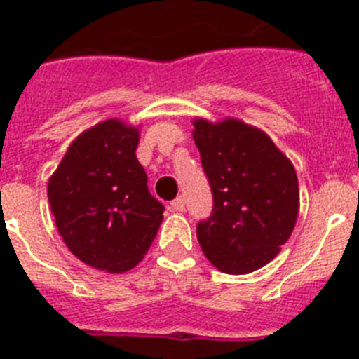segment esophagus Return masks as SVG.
Returning a JSON list of instances; mask_svg holds the SVG:
<instances>
[{
	"label": "esophagus",
	"mask_w": 359,
	"mask_h": 359,
	"mask_svg": "<svg viewBox=\"0 0 359 359\" xmlns=\"http://www.w3.org/2000/svg\"><path fill=\"white\" fill-rule=\"evenodd\" d=\"M170 208L176 212H183L185 210V199H183L182 196H180V198H176L174 201H170Z\"/></svg>",
	"instance_id": "esophagus-1"
}]
</instances>
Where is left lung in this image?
<instances>
[{
  "mask_svg": "<svg viewBox=\"0 0 359 359\" xmlns=\"http://www.w3.org/2000/svg\"><path fill=\"white\" fill-rule=\"evenodd\" d=\"M194 142L214 208L199 221L198 241L224 273L268 264L290 239L298 215L294 167L266 133L239 120L194 122Z\"/></svg>",
  "mask_w": 359,
  "mask_h": 359,
  "instance_id": "left-lung-1",
  "label": "left lung"
}]
</instances>
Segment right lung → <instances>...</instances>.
<instances>
[{
  "label": "right lung",
  "instance_id": "right-lung-1",
  "mask_svg": "<svg viewBox=\"0 0 359 359\" xmlns=\"http://www.w3.org/2000/svg\"><path fill=\"white\" fill-rule=\"evenodd\" d=\"M138 131L106 120L77 136L48 183L57 230L91 268L122 273L144 259L165 207L136 160Z\"/></svg>",
  "mask_w": 359,
  "mask_h": 359
}]
</instances>
